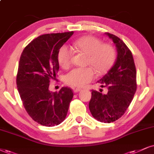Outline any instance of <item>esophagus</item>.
Returning a JSON list of instances; mask_svg holds the SVG:
<instances>
[{"mask_svg":"<svg viewBox=\"0 0 154 154\" xmlns=\"http://www.w3.org/2000/svg\"><path fill=\"white\" fill-rule=\"evenodd\" d=\"M81 90V88H74L73 89V91H74V93H78V92L80 91Z\"/></svg>","mask_w":154,"mask_h":154,"instance_id":"1","label":"esophagus"}]
</instances>
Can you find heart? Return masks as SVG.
I'll return each mask as SVG.
<instances>
[{
	"label": "heart",
	"instance_id": "heart-1",
	"mask_svg": "<svg viewBox=\"0 0 154 154\" xmlns=\"http://www.w3.org/2000/svg\"><path fill=\"white\" fill-rule=\"evenodd\" d=\"M74 48L87 55L86 68L72 70L65 76L66 84L73 87H83L93 81L95 71L98 75L107 73L114 65L116 51L110 43H101L97 38L86 35L78 39L73 43ZM73 52L68 46L63 45L58 53V61L60 67L67 69L71 66Z\"/></svg>",
	"mask_w": 154,
	"mask_h": 154
}]
</instances>
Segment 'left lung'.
Returning <instances> with one entry per match:
<instances>
[{
    "mask_svg": "<svg viewBox=\"0 0 154 154\" xmlns=\"http://www.w3.org/2000/svg\"><path fill=\"white\" fill-rule=\"evenodd\" d=\"M113 40L118 56L114 66L98 81L107 93L92 90L89 109L94 119L100 122L111 123L126 113L137 88L136 70L131 51L122 40L113 34L106 33Z\"/></svg>",
    "mask_w": 154,
    "mask_h": 154,
    "instance_id": "8db88e82",
    "label": "left lung"
}]
</instances>
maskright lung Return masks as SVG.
<instances>
[{
  "mask_svg": "<svg viewBox=\"0 0 154 154\" xmlns=\"http://www.w3.org/2000/svg\"><path fill=\"white\" fill-rule=\"evenodd\" d=\"M73 33L40 35L25 47L20 56L16 77L18 93L28 114L43 126H57L65 120L73 97L68 87L58 93L48 90L59 69L58 51Z\"/></svg>",
  "mask_w": 154,
  "mask_h": 154,
  "instance_id": "add662e5",
  "label": "right lung"
}]
</instances>
